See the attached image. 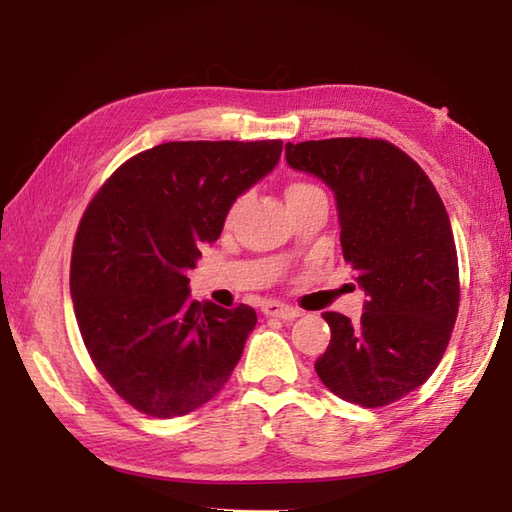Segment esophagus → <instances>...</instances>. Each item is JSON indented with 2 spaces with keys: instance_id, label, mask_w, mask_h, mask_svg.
<instances>
[{
  "instance_id": "34e87169",
  "label": "esophagus",
  "mask_w": 512,
  "mask_h": 512,
  "mask_svg": "<svg viewBox=\"0 0 512 512\" xmlns=\"http://www.w3.org/2000/svg\"><path fill=\"white\" fill-rule=\"evenodd\" d=\"M263 314L271 316V318H280V320H294L302 314V311L291 307V305H285V302L267 300V302H263Z\"/></svg>"
}]
</instances>
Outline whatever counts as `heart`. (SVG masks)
<instances>
[{
  "mask_svg": "<svg viewBox=\"0 0 512 512\" xmlns=\"http://www.w3.org/2000/svg\"><path fill=\"white\" fill-rule=\"evenodd\" d=\"M311 190H316V185H311V183H305V181H291L289 185H287V198L289 196H298V194H305V192H311ZM238 207V203L232 207V212L236 210Z\"/></svg>",
  "mask_w": 512,
  "mask_h": 512,
  "instance_id": "1",
  "label": "heart"
}]
</instances>
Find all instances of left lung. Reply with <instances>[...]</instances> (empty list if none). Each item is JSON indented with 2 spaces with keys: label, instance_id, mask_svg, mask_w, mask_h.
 Listing matches in <instances>:
<instances>
[{
  "label": "left lung",
  "instance_id": "1",
  "mask_svg": "<svg viewBox=\"0 0 512 512\" xmlns=\"http://www.w3.org/2000/svg\"><path fill=\"white\" fill-rule=\"evenodd\" d=\"M287 163L336 194L342 256L367 294L358 322L336 311L316 360L338 398L378 409L431 378L460 309V267L451 221L429 176L382 139L287 143Z\"/></svg>",
  "mask_w": 512,
  "mask_h": 512
}]
</instances>
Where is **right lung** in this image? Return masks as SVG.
I'll list each match as a JSON object with an SVG mask.
<instances>
[{
  "instance_id": "obj_1",
  "label": "right lung",
  "mask_w": 512,
  "mask_h": 512,
  "mask_svg": "<svg viewBox=\"0 0 512 512\" xmlns=\"http://www.w3.org/2000/svg\"><path fill=\"white\" fill-rule=\"evenodd\" d=\"M283 141H170L134 154L88 203L70 258L83 344L121 400L150 417L210 402L241 360L256 311L190 298L187 271Z\"/></svg>"
}]
</instances>
